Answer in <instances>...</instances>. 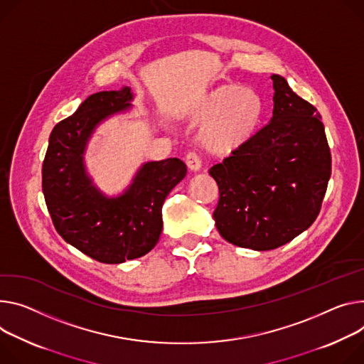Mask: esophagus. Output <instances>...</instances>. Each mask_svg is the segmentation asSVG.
<instances>
[{
    "mask_svg": "<svg viewBox=\"0 0 364 364\" xmlns=\"http://www.w3.org/2000/svg\"><path fill=\"white\" fill-rule=\"evenodd\" d=\"M184 161H186V165H187V168H188L190 171H197V170H200V165H202V162H200L199 156H197L194 152H188V154L186 155Z\"/></svg>",
    "mask_w": 364,
    "mask_h": 364,
    "instance_id": "1",
    "label": "esophagus"
}]
</instances>
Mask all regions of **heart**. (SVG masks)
<instances>
[{"mask_svg": "<svg viewBox=\"0 0 364 364\" xmlns=\"http://www.w3.org/2000/svg\"><path fill=\"white\" fill-rule=\"evenodd\" d=\"M259 117V98L230 84L203 92L186 112L188 124H199L197 139L202 148L216 156L244 149L255 135Z\"/></svg>", "mask_w": 364, "mask_h": 364, "instance_id": "heart-1", "label": "heart"}]
</instances>
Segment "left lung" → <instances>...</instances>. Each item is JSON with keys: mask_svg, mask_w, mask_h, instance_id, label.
I'll list each match as a JSON object with an SVG mask.
<instances>
[{"mask_svg": "<svg viewBox=\"0 0 364 364\" xmlns=\"http://www.w3.org/2000/svg\"><path fill=\"white\" fill-rule=\"evenodd\" d=\"M273 116L252 141L213 165L219 187L213 212L223 240L269 251L290 242L316 219L328 180L331 152L316 109L274 74Z\"/></svg>", "mask_w": 364, "mask_h": 364, "instance_id": "1", "label": "left lung"}]
</instances>
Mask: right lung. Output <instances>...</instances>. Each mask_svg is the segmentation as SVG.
Listing matches in <instances>:
<instances>
[{
  "label": "right lung",
  "mask_w": 364,
  "mask_h": 364,
  "mask_svg": "<svg viewBox=\"0 0 364 364\" xmlns=\"http://www.w3.org/2000/svg\"><path fill=\"white\" fill-rule=\"evenodd\" d=\"M134 94L123 87L90 95L50 134L42 167L45 202L58 234L106 264H120L149 252L162 230L165 197L186 177L178 158L145 162L116 197L98 190L87 174L84 154L95 127L132 107Z\"/></svg>",
  "instance_id": "add662e5"
}]
</instances>
